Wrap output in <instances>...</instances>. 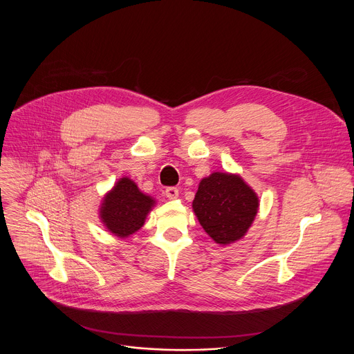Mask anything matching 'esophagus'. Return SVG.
Instances as JSON below:
<instances>
[{
	"label": "esophagus",
	"mask_w": 354,
	"mask_h": 354,
	"mask_svg": "<svg viewBox=\"0 0 354 354\" xmlns=\"http://www.w3.org/2000/svg\"><path fill=\"white\" fill-rule=\"evenodd\" d=\"M165 196L169 198V200H175L178 198L179 196V190L176 187H167L165 189Z\"/></svg>",
	"instance_id": "obj_1"
}]
</instances>
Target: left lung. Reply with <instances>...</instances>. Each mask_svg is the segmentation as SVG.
Returning <instances> with one entry per match:
<instances>
[{
  "mask_svg": "<svg viewBox=\"0 0 354 354\" xmlns=\"http://www.w3.org/2000/svg\"><path fill=\"white\" fill-rule=\"evenodd\" d=\"M192 207L213 241L228 245L248 232L257 217L259 198L239 175L213 172L200 180Z\"/></svg>",
  "mask_w": 354,
  "mask_h": 354,
  "instance_id": "left-lung-1",
  "label": "left lung"
}]
</instances>
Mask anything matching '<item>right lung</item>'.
<instances>
[{
  "label": "right lung",
  "mask_w": 354,
  "mask_h": 354,
  "mask_svg": "<svg viewBox=\"0 0 354 354\" xmlns=\"http://www.w3.org/2000/svg\"><path fill=\"white\" fill-rule=\"evenodd\" d=\"M154 205L156 200L144 194L131 179L122 178L104 197L99 216L113 235L127 238L144 225Z\"/></svg>",
  "instance_id": "right-lung-1"
}]
</instances>
